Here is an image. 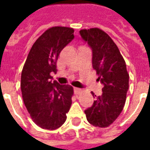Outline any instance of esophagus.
<instances>
[{
	"label": "esophagus",
	"instance_id": "obj_1",
	"mask_svg": "<svg viewBox=\"0 0 150 150\" xmlns=\"http://www.w3.org/2000/svg\"><path fill=\"white\" fill-rule=\"evenodd\" d=\"M74 92H75V95H79L82 92V90L80 88H74Z\"/></svg>",
	"mask_w": 150,
	"mask_h": 150
}]
</instances>
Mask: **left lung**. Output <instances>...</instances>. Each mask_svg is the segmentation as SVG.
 <instances>
[{
  "label": "left lung",
  "instance_id": "1",
  "mask_svg": "<svg viewBox=\"0 0 150 150\" xmlns=\"http://www.w3.org/2000/svg\"><path fill=\"white\" fill-rule=\"evenodd\" d=\"M79 34L91 47L92 67L97 80L104 85L101 96L91 92L94 103L84 112L91 125L106 128L116 120L125 104L129 79L125 62L116 43L102 30H81Z\"/></svg>",
  "mask_w": 150,
  "mask_h": 150
}]
</instances>
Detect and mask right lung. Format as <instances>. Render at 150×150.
I'll list each match as a JSON object with an SVG mask.
<instances>
[{"instance_id": "1", "label": "right lung", "mask_w": 150, "mask_h": 150, "mask_svg": "<svg viewBox=\"0 0 150 150\" xmlns=\"http://www.w3.org/2000/svg\"><path fill=\"white\" fill-rule=\"evenodd\" d=\"M74 39V29L54 26L31 47L21 71V89L31 118L40 128L54 130L62 126L71 105L73 88L51 79L61 50Z\"/></svg>"}]
</instances>
